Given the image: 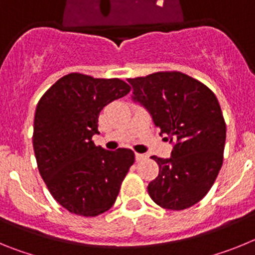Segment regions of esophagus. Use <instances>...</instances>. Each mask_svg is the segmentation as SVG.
Wrapping results in <instances>:
<instances>
[{"label": "esophagus", "mask_w": 255, "mask_h": 255, "mask_svg": "<svg viewBox=\"0 0 255 255\" xmlns=\"http://www.w3.org/2000/svg\"><path fill=\"white\" fill-rule=\"evenodd\" d=\"M135 159H136V162H141L144 159H147V155L140 154V153H135Z\"/></svg>", "instance_id": "34e87169"}]
</instances>
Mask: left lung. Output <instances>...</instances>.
<instances>
[{
  "label": "left lung",
  "mask_w": 255,
  "mask_h": 255,
  "mask_svg": "<svg viewBox=\"0 0 255 255\" xmlns=\"http://www.w3.org/2000/svg\"><path fill=\"white\" fill-rule=\"evenodd\" d=\"M132 100L147 108L154 125L173 143L170 158H152L159 173L148 185L155 204L181 211L203 199L224 162L226 124L217 97L180 71L128 79Z\"/></svg>",
  "instance_id": "obj_1"
}]
</instances>
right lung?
Returning a JSON list of instances; mask_svg holds the SVG:
<instances>
[{"instance_id": "obj_1", "label": "right lung", "mask_w": 255, "mask_h": 255, "mask_svg": "<svg viewBox=\"0 0 255 255\" xmlns=\"http://www.w3.org/2000/svg\"><path fill=\"white\" fill-rule=\"evenodd\" d=\"M121 79L71 73L58 79L37 105L33 148L40 176L60 206L94 217L114 206L135 155L97 147L103 107L130 92Z\"/></svg>"}]
</instances>
